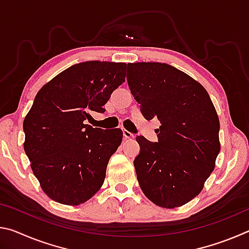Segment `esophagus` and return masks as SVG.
Segmentation results:
<instances>
[{"mask_svg": "<svg viewBox=\"0 0 249 249\" xmlns=\"http://www.w3.org/2000/svg\"><path fill=\"white\" fill-rule=\"evenodd\" d=\"M123 136L124 138H126V140H130V138L134 137V134L128 132L127 129H123Z\"/></svg>", "mask_w": 249, "mask_h": 249, "instance_id": "1", "label": "esophagus"}]
</instances>
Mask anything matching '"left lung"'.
<instances>
[{"label": "left lung", "instance_id": "left-lung-1", "mask_svg": "<svg viewBox=\"0 0 249 249\" xmlns=\"http://www.w3.org/2000/svg\"><path fill=\"white\" fill-rule=\"evenodd\" d=\"M130 93L146 120L157 117L158 142L137 136V180L161 208L181 206L201 192L220 153V121L201 84L165 62L127 64Z\"/></svg>", "mask_w": 249, "mask_h": 249}]
</instances>
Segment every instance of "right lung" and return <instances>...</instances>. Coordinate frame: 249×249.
Instances as JSON below:
<instances>
[{"label":"right lung","mask_w":249,"mask_h":249,"mask_svg":"<svg viewBox=\"0 0 249 249\" xmlns=\"http://www.w3.org/2000/svg\"><path fill=\"white\" fill-rule=\"evenodd\" d=\"M124 62L84 61L41 88L24 120V149L34 175L50 199L78 205L102 187L111 156L121 145L120 128L87 124L104 113L112 92L125 82Z\"/></svg>","instance_id":"add662e5"}]
</instances>
